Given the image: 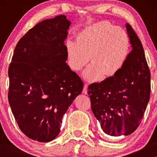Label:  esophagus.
Returning a JSON list of instances; mask_svg holds the SVG:
<instances>
[{
  "instance_id": "esophagus-1",
  "label": "esophagus",
  "mask_w": 157,
  "mask_h": 157,
  "mask_svg": "<svg viewBox=\"0 0 157 157\" xmlns=\"http://www.w3.org/2000/svg\"><path fill=\"white\" fill-rule=\"evenodd\" d=\"M87 89H88V86L86 84H84V89H83V94H87Z\"/></svg>"
}]
</instances>
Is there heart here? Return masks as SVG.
Listing matches in <instances>:
<instances>
[{
  "label": "heart",
  "instance_id": "obj_1",
  "mask_svg": "<svg viewBox=\"0 0 157 157\" xmlns=\"http://www.w3.org/2000/svg\"><path fill=\"white\" fill-rule=\"evenodd\" d=\"M129 39L126 31L107 21L85 28L76 36V42L66 44L68 63L75 71L91 64L83 73L89 82H97L102 76H113L123 67L129 52Z\"/></svg>",
  "mask_w": 157,
  "mask_h": 157
}]
</instances>
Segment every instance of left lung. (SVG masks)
Segmentation results:
<instances>
[{"instance_id": "obj_1", "label": "left lung", "mask_w": 157, "mask_h": 157, "mask_svg": "<svg viewBox=\"0 0 157 157\" xmlns=\"http://www.w3.org/2000/svg\"><path fill=\"white\" fill-rule=\"evenodd\" d=\"M132 51L113 76L88 87L91 109L111 136H128L139 126L150 95V71L137 34L126 23Z\"/></svg>"}]
</instances>
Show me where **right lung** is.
Wrapping results in <instances>:
<instances>
[{"instance_id":"add662e5","label":"right lung","mask_w":157,"mask_h":157,"mask_svg":"<svg viewBox=\"0 0 157 157\" xmlns=\"http://www.w3.org/2000/svg\"><path fill=\"white\" fill-rule=\"evenodd\" d=\"M70 25L65 15L39 23L18 41L9 66L8 100L15 120L25 136L39 142L57 136L63 114L83 89L66 63Z\"/></svg>"}]
</instances>
